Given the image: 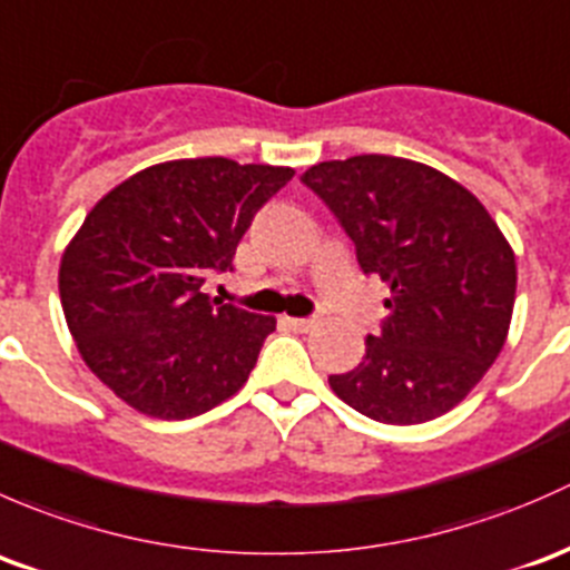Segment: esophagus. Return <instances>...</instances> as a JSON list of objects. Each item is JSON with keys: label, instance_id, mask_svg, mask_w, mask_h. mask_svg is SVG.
Returning a JSON list of instances; mask_svg holds the SVG:
<instances>
[{"label": "esophagus", "instance_id": "34e87169", "mask_svg": "<svg viewBox=\"0 0 570 570\" xmlns=\"http://www.w3.org/2000/svg\"><path fill=\"white\" fill-rule=\"evenodd\" d=\"M287 326H293L296 332H309L318 326V318H287Z\"/></svg>", "mask_w": 570, "mask_h": 570}]
</instances>
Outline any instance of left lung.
<instances>
[{"label": "left lung", "mask_w": 570, "mask_h": 570, "mask_svg": "<svg viewBox=\"0 0 570 570\" xmlns=\"http://www.w3.org/2000/svg\"><path fill=\"white\" fill-rule=\"evenodd\" d=\"M390 285V315L365 356L328 375L334 395L386 425L459 406L500 356L515 302V255L472 191L420 161L351 156L302 175Z\"/></svg>", "instance_id": "8db88e82"}]
</instances>
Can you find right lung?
<instances>
[{"label":"right lung","mask_w":570,"mask_h":570,"mask_svg":"<svg viewBox=\"0 0 570 570\" xmlns=\"http://www.w3.org/2000/svg\"><path fill=\"white\" fill-rule=\"evenodd\" d=\"M291 167L180 158L142 169L96 203L60 263V298L81 360L137 412L186 420L249 379L272 315L210 302L257 210Z\"/></svg>","instance_id":"right-lung-1"}]
</instances>
